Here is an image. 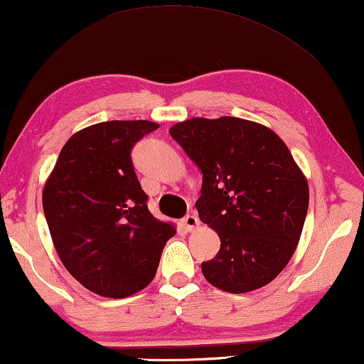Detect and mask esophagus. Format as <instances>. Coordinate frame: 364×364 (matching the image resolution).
Masks as SVG:
<instances>
[{
	"label": "esophagus",
	"mask_w": 364,
	"mask_h": 364,
	"mask_svg": "<svg viewBox=\"0 0 364 364\" xmlns=\"http://www.w3.org/2000/svg\"><path fill=\"white\" fill-rule=\"evenodd\" d=\"M183 226L186 228V231H189V232L194 231V229L199 226V219L196 214H188V216L183 219Z\"/></svg>",
	"instance_id": "34e87169"
}]
</instances>
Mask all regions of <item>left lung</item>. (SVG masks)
Returning a JSON list of instances; mask_svg holds the SVG:
<instances>
[{
	"mask_svg": "<svg viewBox=\"0 0 364 364\" xmlns=\"http://www.w3.org/2000/svg\"><path fill=\"white\" fill-rule=\"evenodd\" d=\"M170 135L203 171L199 219L221 249L201 264L229 294L260 289L285 269L309 209V181L274 130L237 117L189 119Z\"/></svg>",
	"mask_w": 364,
	"mask_h": 364,
	"instance_id": "8db88e82",
	"label": "left lung"
}]
</instances>
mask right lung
Returning <instances> with one entry per match:
<instances>
[{
  "mask_svg": "<svg viewBox=\"0 0 364 364\" xmlns=\"http://www.w3.org/2000/svg\"><path fill=\"white\" fill-rule=\"evenodd\" d=\"M148 120H110L65 141L43 189L44 216L73 277L107 299H125L155 277L171 223L148 211L133 170L135 143L158 129Z\"/></svg>",
  "mask_w": 364,
  "mask_h": 364,
  "instance_id": "obj_1",
  "label": "right lung"
}]
</instances>
